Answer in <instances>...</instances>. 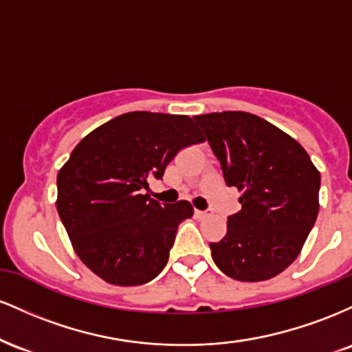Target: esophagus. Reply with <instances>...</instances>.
<instances>
[{
	"instance_id": "obj_1",
	"label": "esophagus",
	"mask_w": 352,
	"mask_h": 352,
	"mask_svg": "<svg viewBox=\"0 0 352 352\" xmlns=\"http://www.w3.org/2000/svg\"><path fill=\"white\" fill-rule=\"evenodd\" d=\"M212 213V210H195V217L197 218H205Z\"/></svg>"
}]
</instances>
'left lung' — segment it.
<instances>
[{"label":"left lung","mask_w":352,"mask_h":352,"mask_svg":"<svg viewBox=\"0 0 352 352\" xmlns=\"http://www.w3.org/2000/svg\"><path fill=\"white\" fill-rule=\"evenodd\" d=\"M241 210L210 243L215 265L238 281H265L296 260L319 210L321 175L293 137L241 111L195 116Z\"/></svg>","instance_id":"8db88e82"}]
</instances>
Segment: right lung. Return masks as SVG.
<instances>
[{
  "label": "right lung",
  "mask_w": 352,
  "mask_h": 352,
  "mask_svg": "<svg viewBox=\"0 0 352 352\" xmlns=\"http://www.w3.org/2000/svg\"><path fill=\"white\" fill-rule=\"evenodd\" d=\"M188 116L135 111L84 137L58 173V213L84 265L117 286L148 283L165 268L187 200L144 193L180 148L204 142Z\"/></svg>",
  "instance_id": "obj_1"
}]
</instances>
